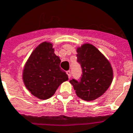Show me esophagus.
Returning a JSON list of instances; mask_svg holds the SVG:
<instances>
[{
	"label": "esophagus",
	"mask_w": 133,
	"mask_h": 133,
	"mask_svg": "<svg viewBox=\"0 0 133 133\" xmlns=\"http://www.w3.org/2000/svg\"><path fill=\"white\" fill-rule=\"evenodd\" d=\"M67 75H68V78H70V77H71V72H70V70H68L66 72Z\"/></svg>",
	"instance_id": "esophagus-1"
}]
</instances>
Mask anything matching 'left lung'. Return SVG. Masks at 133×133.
<instances>
[{
    "mask_svg": "<svg viewBox=\"0 0 133 133\" xmlns=\"http://www.w3.org/2000/svg\"><path fill=\"white\" fill-rule=\"evenodd\" d=\"M77 61L82 75L79 81L72 79L76 95L86 101L94 100L103 95L110 85L113 72L111 65L95 46L84 44L77 49Z\"/></svg>",
    "mask_w": 133,
    "mask_h": 133,
    "instance_id": "left-lung-1",
    "label": "left lung"
}]
</instances>
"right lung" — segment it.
<instances>
[{"label": "right lung", "mask_w": 133, "mask_h": 133, "mask_svg": "<svg viewBox=\"0 0 133 133\" xmlns=\"http://www.w3.org/2000/svg\"><path fill=\"white\" fill-rule=\"evenodd\" d=\"M61 61L50 43L44 42L33 50L23 74L25 85L32 95L41 100L48 99L68 80L66 72L60 68Z\"/></svg>", "instance_id": "add662e5"}]
</instances>
